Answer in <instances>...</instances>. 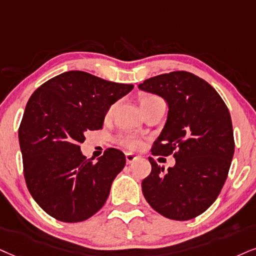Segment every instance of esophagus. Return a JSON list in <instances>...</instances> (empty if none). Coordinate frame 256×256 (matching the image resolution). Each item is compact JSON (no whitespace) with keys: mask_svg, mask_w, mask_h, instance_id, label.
<instances>
[{"mask_svg":"<svg viewBox=\"0 0 256 256\" xmlns=\"http://www.w3.org/2000/svg\"><path fill=\"white\" fill-rule=\"evenodd\" d=\"M138 158V156H135V154H133V153H126V162H127V164L134 162Z\"/></svg>","mask_w":256,"mask_h":256,"instance_id":"34e87169","label":"esophagus"}]
</instances>
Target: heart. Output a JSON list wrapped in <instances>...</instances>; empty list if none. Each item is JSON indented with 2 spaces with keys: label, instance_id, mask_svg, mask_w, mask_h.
I'll list each match as a JSON object with an SVG mask.
<instances>
[{
  "label": "heart",
  "instance_id": "b5f03b06",
  "mask_svg": "<svg viewBox=\"0 0 256 256\" xmlns=\"http://www.w3.org/2000/svg\"><path fill=\"white\" fill-rule=\"evenodd\" d=\"M160 98L156 96H147V97H144L142 100H141V106H146L148 103H152V102H156V100H159ZM114 108H115V106H112L110 108L108 109V112H106V118H109V116H112V114L114 112ZM120 142L122 144H124L126 147L130 148V150H136L141 146V140L140 138L133 136V135H123V136L120 138Z\"/></svg>",
  "mask_w": 256,
  "mask_h": 256
}]
</instances>
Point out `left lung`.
Returning <instances> with one entry per match:
<instances>
[{
    "mask_svg": "<svg viewBox=\"0 0 256 256\" xmlns=\"http://www.w3.org/2000/svg\"><path fill=\"white\" fill-rule=\"evenodd\" d=\"M138 89L166 100L167 120L152 153H174L176 159L165 170L150 158L152 172L142 180V194L167 218H194L216 200L228 176L235 150L229 110L209 83L186 71L156 76Z\"/></svg>",
    "mask_w": 256,
    "mask_h": 256,
    "instance_id": "1",
    "label": "left lung"
}]
</instances>
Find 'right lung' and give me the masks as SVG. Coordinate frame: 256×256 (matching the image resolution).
<instances>
[{
	"mask_svg": "<svg viewBox=\"0 0 256 256\" xmlns=\"http://www.w3.org/2000/svg\"><path fill=\"white\" fill-rule=\"evenodd\" d=\"M133 88L68 71L30 96L18 128L24 174L32 197L50 216L82 222L106 203L126 165L124 154L108 148L94 162L82 154L80 144L86 132L103 127L108 109Z\"/></svg>",
	"mask_w": 256,
	"mask_h": 256,
	"instance_id": "obj_1",
	"label": "right lung"
}]
</instances>
